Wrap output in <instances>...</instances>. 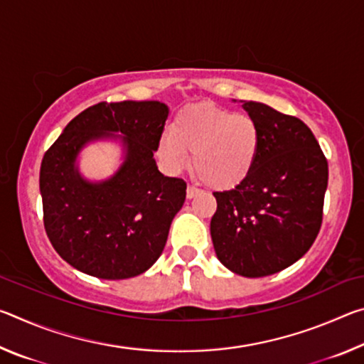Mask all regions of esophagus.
Wrapping results in <instances>:
<instances>
[{
	"instance_id": "34e87169",
	"label": "esophagus",
	"mask_w": 364,
	"mask_h": 364,
	"mask_svg": "<svg viewBox=\"0 0 364 364\" xmlns=\"http://www.w3.org/2000/svg\"><path fill=\"white\" fill-rule=\"evenodd\" d=\"M197 194H199V189L194 188V186H188V189H186L188 199H193V197H196Z\"/></svg>"
}]
</instances>
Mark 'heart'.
Returning <instances> with one entry per match:
<instances>
[{
	"mask_svg": "<svg viewBox=\"0 0 364 364\" xmlns=\"http://www.w3.org/2000/svg\"><path fill=\"white\" fill-rule=\"evenodd\" d=\"M260 130L250 115L213 104H196L175 117L171 132L162 134L159 154L170 170L189 164L202 181L213 189L241 184L254 168Z\"/></svg>",
	"mask_w": 364,
	"mask_h": 364,
	"instance_id": "1",
	"label": "heart"
}]
</instances>
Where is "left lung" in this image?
Instances as JSON below:
<instances>
[{
	"label": "left lung",
	"mask_w": 364,
	"mask_h": 364,
	"mask_svg": "<svg viewBox=\"0 0 364 364\" xmlns=\"http://www.w3.org/2000/svg\"><path fill=\"white\" fill-rule=\"evenodd\" d=\"M257 122L260 147L249 176L213 193L210 234L218 260L232 273L262 278L304 257L319 232L328 160L315 134L297 117L244 101Z\"/></svg>",
	"instance_id": "1"
}]
</instances>
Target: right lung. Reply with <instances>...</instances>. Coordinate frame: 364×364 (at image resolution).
<instances>
[{
	"instance_id": "obj_1",
	"label": "right lung",
	"mask_w": 364,
	"mask_h": 364,
	"mask_svg": "<svg viewBox=\"0 0 364 364\" xmlns=\"http://www.w3.org/2000/svg\"><path fill=\"white\" fill-rule=\"evenodd\" d=\"M168 107L159 101L100 102L69 122L40 168L43 221L53 247L82 273L128 279L162 255L170 225L186 199L181 178L160 173L154 159ZM126 160L104 182L79 175V151L119 137Z\"/></svg>"
}]
</instances>
